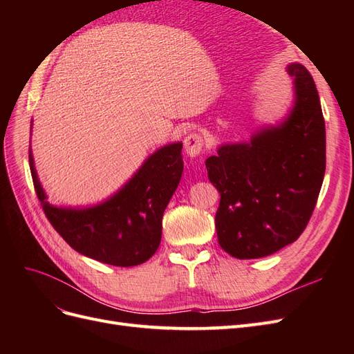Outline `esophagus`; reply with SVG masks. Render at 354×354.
Here are the masks:
<instances>
[{
    "label": "esophagus",
    "mask_w": 354,
    "mask_h": 354,
    "mask_svg": "<svg viewBox=\"0 0 354 354\" xmlns=\"http://www.w3.org/2000/svg\"><path fill=\"white\" fill-rule=\"evenodd\" d=\"M203 146H205V140H203L202 134L199 133H190L185 138V149L189 156H196L202 152Z\"/></svg>",
    "instance_id": "obj_1"
}]
</instances>
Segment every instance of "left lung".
Masks as SVG:
<instances>
[{"label": "left lung", "mask_w": 354, "mask_h": 354, "mask_svg": "<svg viewBox=\"0 0 354 354\" xmlns=\"http://www.w3.org/2000/svg\"><path fill=\"white\" fill-rule=\"evenodd\" d=\"M295 104L277 128L251 143L221 146L207 159L208 178L220 192L216 229L234 259L270 255L295 242L315 211L326 168L325 120L312 75L288 66Z\"/></svg>", "instance_id": "1"}]
</instances>
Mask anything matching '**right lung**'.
<instances>
[{
  "label": "right lung",
  "mask_w": 354,
  "mask_h": 354,
  "mask_svg": "<svg viewBox=\"0 0 354 354\" xmlns=\"http://www.w3.org/2000/svg\"><path fill=\"white\" fill-rule=\"evenodd\" d=\"M32 181L47 220L72 248L93 260L118 267L147 261L162 234V216L181 173V143L159 149L124 189L102 205L63 209L46 201L29 149Z\"/></svg>",
  "instance_id": "add662e5"
}]
</instances>
